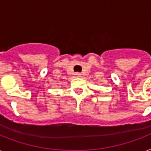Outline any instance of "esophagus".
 <instances>
[{"label":"esophagus","mask_w":151,"mask_h":151,"mask_svg":"<svg viewBox=\"0 0 151 151\" xmlns=\"http://www.w3.org/2000/svg\"><path fill=\"white\" fill-rule=\"evenodd\" d=\"M81 74L80 73H78V72L75 73V77H77V78H81Z\"/></svg>","instance_id":"34e87169"}]
</instances>
